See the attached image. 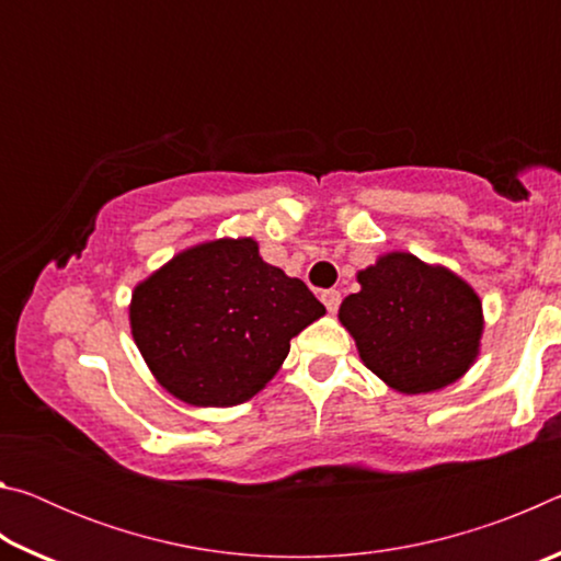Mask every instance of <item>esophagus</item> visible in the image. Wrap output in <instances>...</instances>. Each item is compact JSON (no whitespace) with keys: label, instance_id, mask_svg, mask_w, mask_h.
Wrapping results in <instances>:
<instances>
[{"label":"esophagus","instance_id":"esophagus-1","mask_svg":"<svg viewBox=\"0 0 561 561\" xmlns=\"http://www.w3.org/2000/svg\"><path fill=\"white\" fill-rule=\"evenodd\" d=\"M321 301H324V307L331 311V314H334V311L339 309V304H341V291H336V289L321 291Z\"/></svg>","mask_w":561,"mask_h":561}]
</instances>
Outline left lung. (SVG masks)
I'll use <instances>...</instances> for the list:
<instances>
[{"instance_id": "left-lung-1", "label": "left lung", "mask_w": 561, "mask_h": 561, "mask_svg": "<svg viewBox=\"0 0 561 561\" xmlns=\"http://www.w3.org/2000/svg\"><path fill=\"white\" fill-rule=\"evenodd\" d=\"M358 284L360 291L341 301L339 321L360 360L393 391H440L474 364L482 304L458 274L388 252L358 272Z\"/></svg>"}]
</instances>
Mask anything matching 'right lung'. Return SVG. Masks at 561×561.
Returning a JSON list of instances; mask_svg holds the SVG:
<instances>
[{"instance_id": "right-lung-1", "label": "right lung", "mask_w": 561, "mask_h": 561, "mask_svg": "<svg viewBox=\"0 0 561 561\" xmlns=\"http://www.w3.org/2000/svg\"><path fill=\"white\" fill-rule=\"evenodd\" d=\"M327 309L260 257L252 237L175 254L133 289L130 331L158 383L190 405L230 408L272 381L289 341Z\"/></svg>"}]
</instances>
